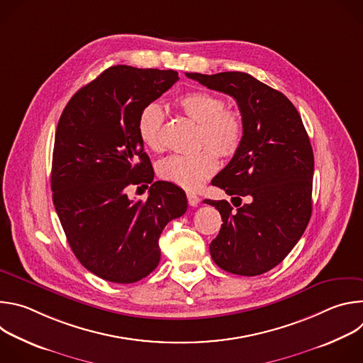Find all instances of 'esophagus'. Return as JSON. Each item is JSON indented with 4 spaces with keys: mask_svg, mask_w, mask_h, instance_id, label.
<instances>
[{
    "mask_svg": "<svg viewBox=\"0 0 363 363\" xmlns=\"http://www.w3.org/2000/svg\"><path fill=\"white\" fill-rule=\"evenodd\" d=\"M186 198H188V203L191 206H195L199 202V196L196 194H194V192H186Z\"/></svg>",
    "mask_w": 363,
    "mask_h": 363,
    "instance_id": "1",
    "label": "esophagus"
}]
</instances>
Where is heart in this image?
Returning <instances> with one entry per match:
<instances>
[{"instance_id":"1","label":"heart","mask_w":363,"mask_h":363,"mask_svg":"<svg viewBox=\"0 0 363 363\" xmlns=\"http://www.w3.org/2000/svg\"><path fill=\"white\" fill-rule=\"evenodd\" d=\"M181 111L198 125L196 145L208 146L191 155H172L158 165L160 177L185 189H196L218 169V157L231 158L244 139V121L238 111L208 91H191L179 97ZM165 113L157 103L146 105L138 118V133L145 146L155 152L165 149Z\"/></svg>"}]
</instances>
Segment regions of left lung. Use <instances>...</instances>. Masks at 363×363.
Here are the masks:
<instances>
[{
  "label": "left lung",
  "mask_w": 363,
  "mask_h": 363,
  "mask_svg": "<svg viewBox=\"0 0 363 363\" xmlns=\"http://www.w3.org/2000/svg\"><path fill=\"white\" fill-rule=\"evenodd\" d=\"M211 90L235 99L244 139L228 165L211 181L239 199H203L223 225L210 244L214 263L240 276L263 274L293 250L312 216L315 158L293 103L279 90L242 72L186 73ZM247 197L245 204L240 198Z\"/></svg>",
  "instance_id": "obj_1"
}]
</instances>
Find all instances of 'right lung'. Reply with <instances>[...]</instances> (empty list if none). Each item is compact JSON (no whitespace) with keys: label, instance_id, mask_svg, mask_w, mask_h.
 Segmentation results:
<instances>
[{"label":"right lung","instance_id":"1","mask_svg":"<svg viewBox=\"0 0 363 363\" xmlns=\"http://www.w3.org/2000/svg\"><path fill=\"white\" fill-rule=\"evenodd\" d=\"M179 80L174 70L113 66L83 86L65 108L55 138L51 191L77 260L97 277L129 284L161 260L165 225L186 211L185 192L153 182L138 133L140 111ZM152 183L146 201L129 184Z\"/></svg>","mask_w":363,"mask_h":363}]
</instances>
